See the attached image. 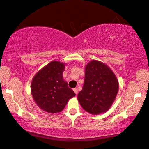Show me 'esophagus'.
I'll use <instances>...</instances> for the list:
<instances>
[{
  "label": "esophagus",
  "instance_id": "34e87169",
  "mask_svg": "<svg viewBox=\"0 0 149 149\" xmlns=\"http://www.w3.org/2000/svg\"><path fill=\"white\" fill-rule=\"evenodd\" d=\"M73 91H74V92L75 93V94L77 95V93H78V90H77V88H74V89H73Z\"/></svg>",
  "mask_w": 149,
  "mask_h": 149
}]
</instances>
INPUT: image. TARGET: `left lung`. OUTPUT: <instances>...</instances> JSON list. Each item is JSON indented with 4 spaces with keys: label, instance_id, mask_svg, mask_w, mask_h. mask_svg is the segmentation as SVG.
<instances>
[{
    "label": "left lung",
    "instance_id": "1",
    "mask_svg": "<svg viewBox=\"0 0 149 149\" xmlns=\"http://www.w3.org/2000/svg\"><path fill=\"white\" fill-rule=\"evenodd\" d=\"M85 82L78 100L86 111L99 115L110 108L119 85L116 75L106 64L93 60L85 66Z\"/></svg>",
    "mask_w": 149,
    "mask_h": 149
}]
</instances>
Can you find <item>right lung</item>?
<instances>
[{
	"label": "right lung",
	"mask_w": 149,
	"mask_h": 149,
	"mask_svg": "<svg viewBox=\"0 0 149 149\" xmlns=\"http://www.w3.org/2000/svg\"><path fill=\"white\" fill-rule=\"evenodd\" d=\"M65 63L52 61L45 66L32 79L31 91L34 101L43 111L58 113L75 96L63 79Z\"/></svg>",
	"instance_id": "1"
}]
</instances>
